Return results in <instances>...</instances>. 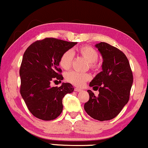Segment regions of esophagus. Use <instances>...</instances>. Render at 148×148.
<instances>
[{
  "instance_id": "esophagus-1",
  "label": "esophagus",
  "mask_w": 148,
  "mask_h": 148,
  "mask_svg": "<svg viewBox=\"0 0 148 148\" xmlns=\"http://www.w3.org/2000/svg\"><path fill=\"white\" fill-rule=\"evenodd\" d=\"M75 91H77V92H79V91H81V90H82L81 88H80L76 87L75 88Z\"/></svg>"
}]
</instances>
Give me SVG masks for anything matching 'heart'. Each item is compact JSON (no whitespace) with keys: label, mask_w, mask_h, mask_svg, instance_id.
<instances>
[{"label":"heart","mask_w":148,"mask_h":148,"mask_svg":"<svg viewBox=\"0 0 148 148\" xmlns=\"http://www.w3.org/2000/svg\"><path fill=\"white\" fill-rule=\"evenodd\" d=\"M77 53L83 57L89 62V66L91 69H95L97 67L96 60L99 58L98 52L90 46L84 45L81 46L76 49ZM73 54L71 50H67L64 52L61 55L59 60L60 66L64 70H69L72 66ZM90 79V75L88 73H81L75 71H70L65 75V80L68 83L77 86H82L86 82L88 81Z\"/></svg>","instance_id":"1"}]
</instances>
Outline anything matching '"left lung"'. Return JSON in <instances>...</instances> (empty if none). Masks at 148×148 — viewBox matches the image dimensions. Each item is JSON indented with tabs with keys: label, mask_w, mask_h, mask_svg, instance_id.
Wrapping results in <instances>:
<instances>
[{
	"label": "left lung",
	"mask_w": 148,
	"mask_h": 148,
	"mask_svg": "<svg viewBox=\"0 0 148 148\" xmlns=\"http://www.w3.org/2000/svg\"><path fill=\"white\" fill-rule=\"evenodd\" d=\"M103 58L102 70L89 86L99 89L97 96L88 90L89 100L84 104L86 113L102 122L116 117L130 99L133 75L123 52L106 42L96 44Z\"/></svg>",
	"instance_id": "obj_1"
}]
</instances>
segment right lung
Listing matches in <instances>:
<instances>
[{
    "instance_id": "right-lung-1",
    "label": "right lung",
    "mask_w": 148,
    "mask_h": 148,
    "mask_svg": "<svg viewBox=\"0 0 148 148\" xmlns=\"http://www.w3.org/2000/svg\"><path fill=\"white\" fill-rule=\"evenodd\" d=\"M76 44L45 38L32 43L25 51L19 70L20 93L35 117L53 120L62 113V99L74 88L69 83H63L60 87H51L50 83L63 79L59 68L60 58Z\"/></svg>"
}]
</instances>
